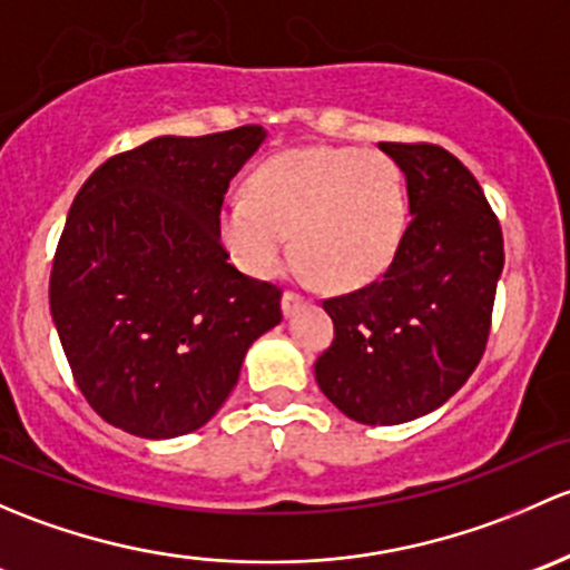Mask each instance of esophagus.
<instances>
[{
  "mask_svg": "<svg viewBox=\"0 0 570 570\" xmlns=\"http://www.w3.org/2000/svg\"><path fill=\"white\" fill-rule=\"evenodd\" d=\"M304 302H307V298H304L302 293H296V291H291V287H287V291L283 293V313L293 315L298 307H302Z\"/></svg>",
  "mask_w": 570,
  "mask_h": 570,
  "instance_id": "esophagus-1",
  "label": "esophagus"
}]
</instances>
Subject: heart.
Wrapping results in <instances>:
<instances>
[{"mask_svg": "<svg viewBox=\"0 0 570 570\" xmlns=\"http://www.w3.org/2000/svg\"><path fill=\"white\" fill-rule=\"evenodd\" d=\"M409 222L406 180L381 150L293 148L255 169L246 199L222 210V238L244 272L268 277L287 236L328 287L367 285L395 257Z\"/></svg>", "mask_w": 570, "mask_h": 570, "instance_id": "obj_1", "label": "heart"}]
</instances>
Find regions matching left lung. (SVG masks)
Returning <instances> with one entry per match:
<instances>
[{
	"label": "left lung",
	"mask_w": 570,
	"mask_h": 570,
	"mask_svg": "<svg viewBox=\"0 0 570 570\" xmlns=\"http://www.w3.org/2000/svg\"><path fill=\"white\" fill-rule=\"evenodd\" d=\"M379 148L406 175L412 219L375 283L324 298L334 340L315 362V381L351 420L397 425L442 406L478 367L504 246L478 178L450 150Z\"/></svg>",
	"instance_id": "obj_1"
}]
</instances>
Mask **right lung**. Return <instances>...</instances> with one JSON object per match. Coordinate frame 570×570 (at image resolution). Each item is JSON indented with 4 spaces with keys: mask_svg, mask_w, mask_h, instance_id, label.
<instances>
[{
    "mask_svg": "<svg viewBox=\"0 0 570 570\" xmlns=\"http://www.w3.org/2000/svg\"><path fill=\"white\" fill-rule=\"evenodd\" d=\"M261 126L158 137L81 184L51 263L49 304L92 412L145 439L197 431L249 345L283 321V287L227 263L219 216Z\"/></svg>",
    "mask_w": 570,
    "mask_h": 570,
    "instance_id": "1",
    "label": "right lung"
}]
</instances>
